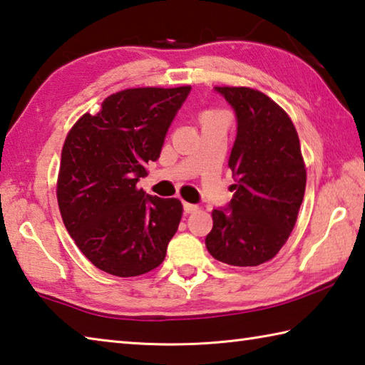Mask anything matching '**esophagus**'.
<instances>
[{"instance_id": "esophagus-1", "label": "esophagus", "mask_w": 365, "mask_h": 365, "mask_svg": "<svg viewBox=\"0 0 365 365\" xmlns=\"http://www.w3.org/2000/svg\"><path fill=\"white\" fill-rule=\"evenodd\" d=\"M197 209V205L196 204H190V202H183V210H185V214H193V212H196Z\"/></svg>"}]
</instances>
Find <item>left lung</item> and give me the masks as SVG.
Here are the masks:
<instances>
[{"mask_svg": "<svg viewBox=\"0 0 365 365\" xmlns=\"http://www.w3.org/2000/svg\"><path fill=\"white\" fill-rule=\"evenodd\" d=\"M236 115V140L228 165L231 201L212 212L205 247L218 262L257 267L286 244L300 209L307 169L292 121L263 92L215 88Z\"/></svg>", "mask_w": 365, "mask_h": 365, "instance_id": "left-lung-1", "label": "left lung"}]
</instances>
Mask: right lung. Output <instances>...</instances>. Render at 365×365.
I'll return each instance as SVG.
<instances>
[{
    "label": "right lung",
    "mask_w": 365,
    "mask_h": 365,
    "mask_svg": "<svg viewBox=\"0 0 365 365\" xmlns=\"http://www.w3.org/2000/svg\"><path fill=\"white\" fill-rule=\"evenodd\" d=\"M191 88L125 89L86 113L63 143L57 201L70 236L105 273L132 277L160 267L182 218L175 197L135 185L161 155Z\"/></svg>",
    "instance_id": "obj_1"
}]
</instances>
